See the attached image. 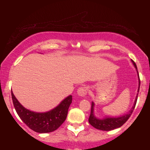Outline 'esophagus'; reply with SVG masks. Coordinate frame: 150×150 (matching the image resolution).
I'll return each instance as SVG.
<instances>
[{
	"label": "esophagus",
	"mask_w": 150,
	"mask_h": 150,
	"mask_svg": "<svg viewBox=\"0 0 150 150\" xmlns=\"http://www.w3.org/2000/svg\"><path fill=\"white\" fill-rule=\"evenodd\" d=\"M88 93L87 87H81L78 89V94L81 96H85Z\"/></svg>",
	"instance_id": "obj_1"
}]
</instances>
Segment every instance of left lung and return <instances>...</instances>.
<instances>
[{
	"label": "left lung",
	"instance_id": "left-lung-1",
	"mask_svg": "<svg viewBox=\"0 0 150 150\" xmlns=\"http://www.w3.org/2000/svg\"><path fill=\"white\" fill-rule=\"evenodd\" d=\"M132 62L134 64V67H136V69H137V67L136 63L134 62L132 60ZM137 73H138V71H137ZM139 75V73H138ZM139 89L138 92L139 91V87H140V79H139ZM137 98H138V94H137V98H136L135 102H134V105L133 106L132 109L129 111V112L127 115L121 116V117H106V118L102 119H98L93 115V106L94 104L93 102L91 103V114L89 116L88 118V122L93 127H94L95 128L99 130H102V131H111V130L115 129V128H120V126H122L127 120L129 119V117H131V114H132L133 111H134V108H135L136 104H137Z\"/></svg>",
	"mask_w": 150,
	"mask_h": 150
}]
</instances>
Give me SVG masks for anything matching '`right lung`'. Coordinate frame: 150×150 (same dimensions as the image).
<instances>
[{
    "instance_id": "add662e5",
    "label": "right lung",
    "mask_w": 150,
    "mask_h": 150,
    "mask_svg": "<svg viewBox=\"0 0 150 150\" xmlns=\"http://www.w3.org/2000/svg\"><path fill=\"white\" fill-rule=\"evenodd\" d=\"M13 106L18 115L27 125L35 132L49 133L57 130L65 120L68 109L72 103V96L64 99L56 108L46 112H35L25 109L11 91Z\"/></svg>"
}]
</instances>
